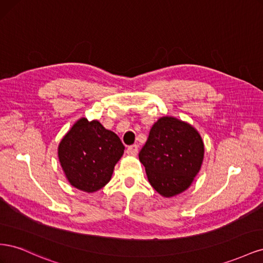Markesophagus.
I'll list each match as a JSON object with an SVG mask.
<instances>
[{
	"label": "esophagus",
	"mask_w": 263,
	"mask_h": 263,
	"mask_svg": "<svg viewBox=\"0 0 263 263\" xmlns=\"http://www.w3.org/2000/svg\"><path fill=\"white\" fill-rule=\"evenodd\" d=\"M127 153L130 156H136L138 154V146L137 145H132L127 148Z\"/></svg>",
	"instance_id": "1"
}]
</instances>
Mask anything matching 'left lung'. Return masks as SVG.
Wrapping results in <instances>:
<instances>
[{
    "instance_id": "obj_1",
    "label": "left lung",
    "mask_w": 263,
    "mask_h": 263,
    "mask_svg": "<svg viewBox=\"0 0 263 263\" xmlns=\"http://www.w3.org/2000/svg\"><path fill=\"white\" fill-rule=\"evenodd\" d=\"M204 144L192 126L174 117H161L151 127L139 153L150 184L171 197L185 191L201 169Z\"/></svg>"
}]
</instances>
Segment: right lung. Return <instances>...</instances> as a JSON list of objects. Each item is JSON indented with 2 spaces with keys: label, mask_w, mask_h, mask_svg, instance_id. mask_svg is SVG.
Returning a JSON list of instances; mask_svg holds the SVG:
<instances>
[{
  "label": "right lung",
  "mask_w": 263,
  "mask_h": 263,
  "mask_svg": "<svg viewBox=\"0 0 263 263\" xmlns=\"http://www.w3.org/2000/svg\"><path fill=\"white\" fill-rule=\"evenodd\" d=\"M124 149L115 133L81 118L62 138L58 156L70 184L92 193L107 184Z\"/></svg>",
  "instance_id": "add662e5"
}]
</instances>
